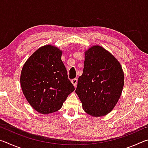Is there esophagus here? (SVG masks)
<instances>
[{"mask_svg": "<svg viewBox=\"0 0 148 148\" xmlns=\"http://www.w3.org/2000/svg\"><path fill=\"white\" fill-rule=\"evenodd\" d=\"M71 82H72V84H73V86H74L75 87H76V86H77V79L76 78H75V79H72Z\"/></svg>", "mask_w": 148, "mask_h": 148, "instance_id": "34e87169", "label": "esophagus"}]
</instances>
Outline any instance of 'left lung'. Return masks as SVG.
<instances>
[{
    "instance_id": "8db88e82",
    "label": "left lung",
    "mask_w": 148,
    "mask_h": 148,
    "mask_svg": "<svg viewBox=\"0 0 148 148\" xmlns=\"http://www.w3.org/2000/svg\"><path fill=\"white\" fill-rule=\"evenodd\" d=\"M84 53L83 74L78 78L76 92L87 114L106 116L121 97L123 71L116 57L101 46L90 47Z\"/></svg>"
}]
</instances>
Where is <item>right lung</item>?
I'll return each mask as SVG.
<instances>
[{
    "label": "right lung",
    "mask_w": 148,
    "mask_h": 148,
    "mask_svg": "<svg viewBox=\"0 0 148 148\" xmlns=\"http://www.w3.org/2000/svg\"><path fill=\"white\" fill-rule=\"evenodd\" d=\"M62 53L57 47L45 45L29 57L22 68V91L32 108L42 114L58 111L75 89L68 78Z\"/></svg>",
    "instance_id": "1"
}]
</instances>
